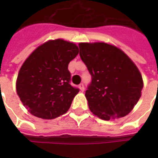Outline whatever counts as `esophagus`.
Listing matches in <instances>:
<instances>
[{
	"label": "esophagus",
	"mask_w": 158,
	"mask_h": 158,
	"mask_svg": "<svg viewBox=\"0 0 158 158\" xmlns=\"http://www.w3.org/2000/svg\"><path fill=\"white\" fill-rule=\"evenodd\" d=\"M79 89H80V91H82V92L84 91V84H79Z\"/></svg>",
	"instance_id": "esophagus-1"
}]
</instances>
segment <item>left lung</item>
Masks as SVG:
<instances>
[{"label": "left lung", "instance_id": "obj_1", "mask_svg": "<svg viewBox=\"0 0 158 158\" xmlns=\"http://www.w3.org/2000/svg\"><path fill=\"white\" fill-rule=\"evenodd\" d=\"M79 56L92 81L85 92L89 107L102 120L125 116L141 97L142 75L130 58L115 46L81 43Z\"/></svg>", "mask_w": 158, "mask_h": 158}]
</instances>
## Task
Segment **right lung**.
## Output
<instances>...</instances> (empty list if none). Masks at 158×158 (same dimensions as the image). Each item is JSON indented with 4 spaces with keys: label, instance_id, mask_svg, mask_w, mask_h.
Returning <instances> with one entry per match:
<instances>
[{
    "label": "right lung",
    "instance_id": "add662e5",
    "mask_svg": "<svg viewBox=\"0 0 158 158\" xmlns=\"http://www.w3.org/2000/svg\"><path fill=\"white\" fill-rule=\"evenodd\" d=\"M79 54L74 43L49 40L31 53L22 64L16 91L23 105L38 118L52 120L67 112L79 89L69 84L68 64Z\"/></svg>",
    "mask_w": 158,
    "mask_h": 158
}]
</instances>
